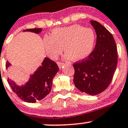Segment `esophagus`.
Here are the masks:
<instances>
[{
  "instance_id": "obj_1",
  "label": "esophagus",
  "mask_w": 128,
  "mask_h": 128,
  "mask_svg": "<svg viewBox=\"0 0 128 128\" xmlns=\"http://www.w3.org/2000/svg\"><path fill=\"white\" fill-rule=\"evenodd\" d=\"M57 64H58V67H60V68H61L62 67L64 66H65V64H64V63L60 62H58Z\"/></svg>"
}]
</instances>
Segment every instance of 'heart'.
<instances>
[{"mask_svg":"<svg viewBox=\"0 0 128 128\" xmlns=\"http://www.w3.org/2000/svg\"><path fill=\"white\" fill-rule=\"evenodd\" d=\"M95 41V34L92 28L73 25L55 29L51 36H45L43 42L46 53L52 59L56 58L64 47L66 58L80 61L90 54Z\"/></svg>","mask_w":128,"mask_h":128,"instance_id":"b5f03b06","label":"heart"}]
</instances>
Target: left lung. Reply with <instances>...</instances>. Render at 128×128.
I'll list each match as a JSON object with an SVG mask.
<instances>
[{
  "label": "left lung",
  "instance_id": "8db88e82",
  "mask_svg": "<svg viewBox=\"0 0 128 128\" xmlns=\"http://www.w3.org/2000/svg\"><path fill=\"white\" fill-rule=\"evenodd\" d=\"M96 42L89 56L74 64V82L81 92L90 95L100 94L111 82L117 65V48L111 33L95 20H90Z\"/></svg>",
  "mask_w": 128,
  "mask_h": 128
}]
</instances>
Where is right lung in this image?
<instances>
[{
    "instance_id": "obj_1",
    "label": "right lung",
    "mask_w": 128,
    "mask_h": 128,
    "mask_svg": "<svg viewBox=\"0 0 128 128\" xmlns=\"http://www.w3.org/2000/svg\"><path fill=\"white\" fill-rule=\"evenodd\" d=\"M24 32H30L38 34L42 32V28L27 29ZM11 64L6 62V68ZM59 68L56 63L48 58H45L41 66L30 75L28 81L24 85L19 86L10 78L8 82L12 91L21 100L28 103H36L46 97L50 94L52 87V81Z\"/></svg>"
}]
</instances>
